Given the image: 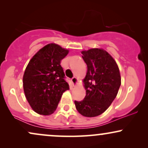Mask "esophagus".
<instances>
[{
	"mask_svg": "<svg viewBox=\"0 0 148 148\" xmlns=\"http://www.w3.org/2000/svg\"><path fill=\"white\" fill-rule=\"evenodd\" d=\"M72 82L74 86H76L78 84V82H79V80H78V79L76 77H73L72 79Z\"/></svg>",
	"mask_w": 148,
	"mask_h": 148,
	"instance_id": "esophagus-1",
	"label": "esophagus"
}]
</instances>
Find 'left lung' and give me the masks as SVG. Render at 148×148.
Instances as JSON below:
<instances>
[{
	"label": "left lung",
	"instance_id": "8db88e82",
	"mask_svg": "<svg viewBox=\"0 0 148 148\" xmlns=\"http://www.w3.org/2000/svg\"><path fill=\"white\" fill-rule=\"evenodd\" d=\"M81 53L88 66L83 80L86 95L83 101H75L74 103L83 116H97L114 100L121 84V77L116 62L105 49L92 48Z\"/></svg>",
	"mask_w": 148,
	"mask_h": 148
}]
</instances>
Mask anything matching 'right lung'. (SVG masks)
<instances>
[{"instance_id": "obj_1", "label": "right lung", "mask_w": 148, "mask_h": 148, "mask_svg": "<svg viewBox=\"0 0 148 148\" xmlns=\"http://www.w3.org/2000/svg\"><path fill=\"white\" fill-rule=\"evenodd\" d=\"M68 53V49L49 43L29 60L23 74V90L29 106L37 114L54 113L63 92L69 89L60 65Z\"/></svg>"}]
</instances>
